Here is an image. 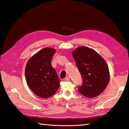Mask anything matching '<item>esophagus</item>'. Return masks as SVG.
I'll return each mask as SVG.
<instances>
[{
  "label": "esophagus",
  "instance_id": "34e87169",
  "mask_svg": "<svg viewBox=\"0 0 129 129\" xmlns=\"http://www.w3.org/2000/svg\"><path fill=\"white\" fill-rule=\"evenodd\" d=\"M70 80V78L69 77H66L65 78V80H66V81H69Z\"/></svg>",
  "mask_w": 129,
  "mask_h": 129
}]
</instances>
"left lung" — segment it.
<instances>
[{"instance_id": "8db88e82", "label": "left lung", "mask_w": 129, "mask_h": 129, "mask_svg": "<svg viewBox=\"0 0 129 129\" xmlns=\"http://www.w3.org/2000/svg\"><path fill=\"white\" fill-rule=\"evenodd\" d=\"M72 55L83 78V85L78 87V91L88 98L100 95L110 79L106 61L95 50L84 46L74 50Z\"/></svg>"}]
</instances>
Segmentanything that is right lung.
<instances>
[{
  "instance_id": "obj_1",
  "label": "right lung",
  "mask_w": 129,
  "mask_h": 129,
  "mask_svg": "<svg viewBox=\"0 0 129 129\" xmlns=\"http://www.w3.org/2000/svg\"><path fill=\"white\" fill-rule=\"evenodd\" d=\"M56 50L45 48L33 55L25 68V77L30 89L38 96L47 99L57 91L60 84L51 61Z\"/></svg>"
}]
</instances>
